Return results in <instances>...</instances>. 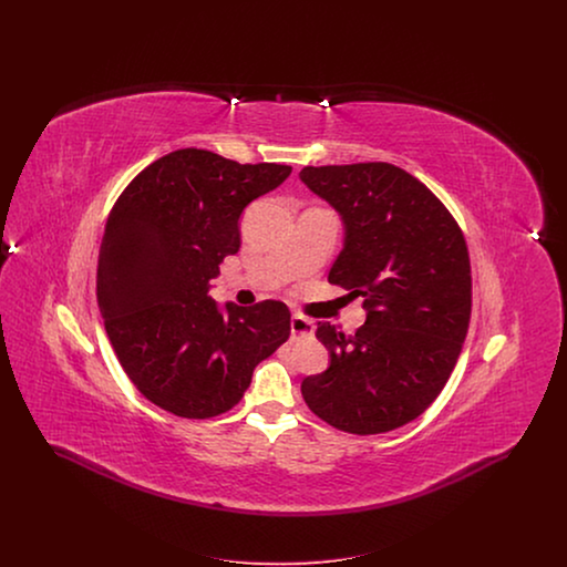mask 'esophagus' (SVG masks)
Here are the masks:
<instances>
[{
	"mask_svg": "<svg viewBox=\"0 0 567 567\" xmlns=\"http://www.w3.org/2000/svg\"><path fill=\"white\" fill-rule=\"evenodd\" d=\"M312 333H315V323L312 321H308V319H303L299 315L291 319V336L293 338H310Z\"/></svg>",
	"mask_w": 567,
	"mask_h": 567,
	"instance_id": "esophagus-1",
	"label": "esophagus"
}]
</instances>
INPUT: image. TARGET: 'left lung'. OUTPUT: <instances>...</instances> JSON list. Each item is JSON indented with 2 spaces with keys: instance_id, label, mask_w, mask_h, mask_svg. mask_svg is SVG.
I'll return each mask as SVG.
<instances>
[{
  "instance_id": "8db88e82",
  "label": "left lung",
  "mask_w": 567,
  "mask_h": 567,
  "mask_svg": "<svg viewBox=\"0 0 567 567\" xmlns=\"http://www.w3.org/2000/svg\"><path fill=\"white\" fill-rule=\"evenodd\" d=\"M299 178L344 220L329 282L363 297L368 310L351 336L319 323L331 361L303 378V402L340 432L398 430L440 395L470 327L463 231L432 190L391 163L308 165Z\"/></svg>"
}]
</instances>
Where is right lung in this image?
I'll list each match as a JSON object with an SVG mask.
<instances>
[{"label": "right lung", "instance_id": "obj_1", "mask_svg": "<svg viewBox=\"0 0 567 567\" xmlns=\"http://www.w3.org/2000/svg\"><path fill=\"white\" fill-rule=\"evenodd\" d=\"M291 174L181 148L144 167L110 210L97 303L110 344L135 389L181 419H213L243 400L252 370L291 333L287 303H227L208 293L240 248L238 218Z\"/></svg>", "mask_w": 567, "mask_h": 567}]
</instances>
